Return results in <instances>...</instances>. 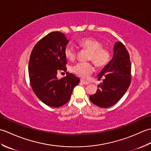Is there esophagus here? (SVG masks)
I'll return each instance as SVG.
<instances>
[{
	"label": "esophagus",
	"mask_w": 151,
	"mask_h": 151,
	"mask_svg": "<svg viewBox=\"0 0 151 151\" xmlns=\"http://www.w3.org/2000/svg\"><path fill=\"white\" fill-rule=\"evenodd\" d=\"M81 82L83 84H84V85H87V84H89V83L88 82L86 81H84V80H81Z\"/></svg>",
	"instance_id": "1"
}]
</instances>
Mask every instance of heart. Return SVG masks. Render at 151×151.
I'll list each match as a JSON object with an SVG mask.
<instances>
[{
    "mask_svg": "<svg viewBox=\"0 0 151 151\" xmlns=\"http://www.w3.org/2000/svg\"><path fill=\"white\" fill-rule=\"evenodd\" d=\"M78 45L82 49L89 52V60H92L98 67H102L106 65L110 62L111 54L107 48L102 47L100 41L93 37H85L78 41ZM64 54L67 59L73 60L76 56V51L71 46H67L64 50ZM70 71L78 76L79 77L85 78L89 74L93 71L94 68L90 63L80 62L70 67Z\"/></svg>",
    "mask_w": 151,
    "mask_h": 151,
    "instance_id": "b5f03b06",
    "label": "heart"
}]
</instances>
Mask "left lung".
I'll use <instances>...</instances> for the list:
<instances>
[{
  "label": "left lung",
  "mask_w": 151,
  "mask_h": 151,
  "mask_svg": "<svg viewBox=\"0 0 151 151\" xmlns=\"http://www.w3.org/2000/svg\"><path fill=\"white\" fill-rule=\"evenodd\" d=\"M104 76L95 94L89 96L92 103L101 108L116 104L127 91L131 82V63L126 47L120 41L115 43L114 56L98 75Z\"/></svg>",
  "instance_id": "left-lung-1"
}]
</instances>
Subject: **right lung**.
Wrapping results in <instances>:
<instances>
[{
	"label": "right lung",
	"mask_w": 151,
	"mask_h": 151,
	"mask_svg": "<svg viewBox=\"0 0 151 151\" xmlns=\"http://www.w3.org/2000/svg\"><path fill=\"white\" fill-rule=\"evenodd\" d=\"M63 33L52 32L35 45L30 54L28 73L32 89L41 101L49 106L58 108L66 104L79 78L67 72L58 79V70L66 71L64 50L68 43Z\"/></svg>",
	"instance_id": "1"
}]
</instances>
